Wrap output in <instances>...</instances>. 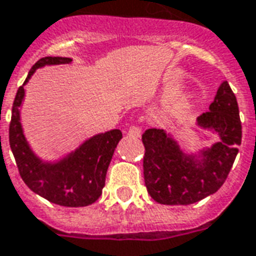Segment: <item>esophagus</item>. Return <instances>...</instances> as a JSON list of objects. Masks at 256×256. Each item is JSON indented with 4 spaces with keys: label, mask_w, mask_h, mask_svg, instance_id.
Here are the masks:
<instances>
[{
    "label": "esophagus",
    "mask_w": 256,
    "mask_h": 256,
    "mask_svg": "<svg viewBox=\"0 0 256 256\" xmlns=\"http://www.w3.org/2000/svg\"><path fill=\"white\" fill-rule=\"evenodd\" d=\"M128 134L130 136V137H140L141 136V128H138V126H130L128 130Z\"/></svg>",
    "instance_id": "34e87169"
}]
</instances>
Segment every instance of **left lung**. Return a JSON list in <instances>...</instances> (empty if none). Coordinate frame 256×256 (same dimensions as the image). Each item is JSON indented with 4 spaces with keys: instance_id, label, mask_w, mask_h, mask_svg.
Here are the masks:
<instances>
[{
    "instance_id": "1",
    "label": "left lung",
    "mask_w": 256,
    "mask_h": 256,
    "mask_svg": "<svg viewBox=\"0 0 256 256\" xmlns=\"http://www.w3.org/2000/svg\"><path fill=\"white\" fill-rule=\"evenodd\" d=\"M198 126L214 130L220 141L198 155H186L164 130L148 128L142 134L144 180L155 202L186 206L215 193L224 185L242 144V122L234 93L222 82L210 104L198 118Z\"/></svg>"
}]
</instances>
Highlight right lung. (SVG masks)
Segmentation results:
<instances>
[{"label":"right lung","mask_w":256,"mask_h":256,"mask_svg":"<svg viewBox=\"0 0 256 256\" xmlns=\"http://www.w3.org/2000/svg\"><path fill=\"white\" fill-rule=\"evenodd\" d=\"M72 60L70 58L49 56L40 58L32 66L24 84L20 86L14 97L12 119L9 124V145L19 168L20 177L32 192L58 206L84 207L94 203L102 193L106 170L118 142L122 138V132L114 128L106 133L96 134L62 160L50 163L42 162L31 150L20 123L19 106L24 98V84L36 72V68L70 64Z\"/></svg>","instance_id":"add662e5"}]
</instances>
